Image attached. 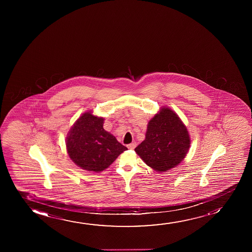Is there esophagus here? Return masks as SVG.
<instances>
[{"instance_id":"obj_1","label":"esophagus","mask_w":252,"mask_h":252,"mask_svg":"<svg viewBox=\"0 0 252 252\" xmlns=\"http://www.w3.org/2000/svg\"><path fill=\"white\" fill-rule=\"evenodd\" d=\"M136 145H137L136 143H131V144H129L127 145V148L130 149V150H133L136 147Z\"/></svg>"}]
</instances>
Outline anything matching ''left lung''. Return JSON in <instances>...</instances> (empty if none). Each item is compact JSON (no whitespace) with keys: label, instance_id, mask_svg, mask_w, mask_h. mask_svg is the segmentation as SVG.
<instances>
[{"label":"left lung","instance_id":"1","mask_svg":"<svg viewBox=\"0 0 252 252\" xmlns=\"http://www.w3.org/2000/svg\"><path fill=\"white\" fill-rule=\"evenodd\" d=\"M186 126L169 107L149 121L145 139L135 148L142 160L158 172H165L178 165L190 147Z\"/></svg>","mask_w":252,"mask_h":252}]
</instances>
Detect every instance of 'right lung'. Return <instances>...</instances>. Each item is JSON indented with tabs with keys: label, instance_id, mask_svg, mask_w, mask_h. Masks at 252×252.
Segmentation results:
<instances>
[{
	"label": "right lung",
	"instance_id": "right-lung-1",
	"mask_svg": "<svg viewBox=\"0 0 252 252\" xmlns=\"http://www.w3.org/2000/svg\"><path fill=\"white\" fill-rule=\"evenodd\" d=\"M104 119L86 112L70 128L66 138L69 157L80 168L93 172L107 169L127 148L105 131Z\"/></svg>",
	"mask_w": 252,
	"mask_h": 252
}]
</instances>
